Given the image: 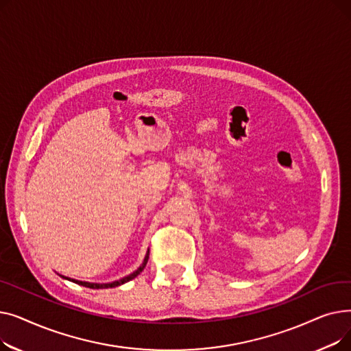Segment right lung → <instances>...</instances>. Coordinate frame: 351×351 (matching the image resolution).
<instances>
[{
  "instance_id": "obj_1",
  "label": "right lung",
  "mask_w": 351,
  "mask_h": 351,
  "mask_svg": "<svg viewBox=\"0 0 351 351\" xmlns=\"http://www.w3.org/2000/svg\"><path fill=\"white\" fill-rule=\"evenodd\" d=\"M147 259H149V250H147V253H146V256H145L143 263H142L134 273H131L129 276H125V278H122V279H119V280H115V282H112V283H89V282H81V280H75V279H68V278H65V276H61V278H64V279H66V280H71V282L77 283V285L89 287V289H109V287H117V286H121V285H123V283H126V282H129V280L135 279L136 276L145 269V266H146V263H147Z\"/></svg>"
}]
</instances>
